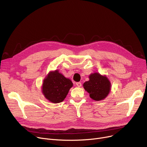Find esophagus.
<instances>
[{"label": "esophagus", "instance_id": "1", "mask_svg": "<svg viewBox=\"0 0 147 147\" xmlns=\"http://www.w3.org/2000/svg\"><path fill=\"white\" fill-rule=\"evenodd\" d=\"M76 85H77V87H80L82 86V83L80 82H77V83H76Z\"/></svg>", "mask_w": 147, "mask_h": 147}]
</instances>
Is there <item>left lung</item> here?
<instances>
[{"instance_id": "left-lung-1", "label": "left lung", "mask_w": 147, "mask_h": 147, "mask_svg": "<svg viewBox=\"0 0 147 147\" xmlns=\"http://www.w3.org/2000/svg\"><path fill=\"white\" fill-rule=\"evenodd\" d=\"M89 80L83 84V87L89 93L90 98L96 101L105 99L111 90V83L106 76L94 73L89 76Z\"/></svg>"}]
</instances>
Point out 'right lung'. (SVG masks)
Masks as SVG:
<instances>
[{"instance_id":"obj_1","label":"right lung","mask_w":147,"mask_h":147,"mask_svg":"<svg viewBox=\"0 0 147 147\" xmlns=\"http://www.w3.org/2000/svg\"><path fill=\"white\" fill-rule=\"evenodd\" d=\"M73 85L72 82L58 70L51 71L43 81L42 93L50 102L60 103L64 100Z\"/></svg>"}]
</instances>
